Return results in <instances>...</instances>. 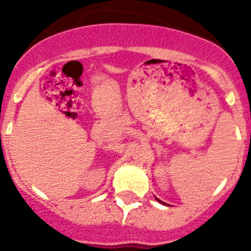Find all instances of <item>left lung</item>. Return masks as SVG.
<instances>
[{"mask_svg":"<svg viewBox=\"0 0 251 251\" xmlns=\"http://www.w3.org/2000/svg\"><path fill=\"white\" fill-rule=\"evenodd\" d=\"M157 201H159V202H161V201H160V199H157Z\"/></svg>","mask_w":251,"mask_h":251,"instance_id":"8db88e82","label":"left lung"}]
</instances>
